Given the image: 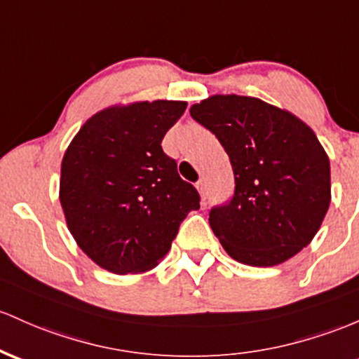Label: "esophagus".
Listing matches in <instances>:
<instances>
[{
    "label": "esophagus",
    "instance_id": "1",
    "mask_svg": "<svg viewBox=\"0 0 359 359\" xmlns=\"http://www.w3.org/2000/svg\"><path fill=\"white\" fill-rule=\"evenodd\" d=\"M196 187H198V191H199V194H201V198H203V201H206V196H208V192H206V180H204V179L198 180Z\"/></svg>",
    "mask_w": 359,
    "mask_h": 359
}]
</instances>
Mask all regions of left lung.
<instances>
[{
	"label": "left lung",
	"instance_id": "8db88e82",
	"mask_svg": "<svg viewBox=\"0 0 359 359\" xmlns=\"http://www.w3.org/2000/svg\"><path fill=\"white\" fill-rule=\"evenodd\" d=\"M192 119L230 156L235 192L210 211V224L235 261L269 267L309 245L330 204V163L297 116L261 98L212 95Z\"/></svg>",
	"mask_w": 359,
	"mask_h": 359
}]
</instances>
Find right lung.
Masks as SVG:
<instances>
[{
	"label": "right lung",
	"instance_id": "1",
	"mask_svg": "<svg viewBox=\"0 0 359 359\" xmlns=\"http://www.w3.org/2000/svg\"><path fill=\"white\" fill-rule=\"evenodd\" d=\"M186 102H136L100 110L62 156L59 201L80 249L104 269L135 274L165 257L199 192L180 179L161 140Z\"/></svg>",
	"mask_w": 359,
	"mask_h": 359
}]
</instances>
